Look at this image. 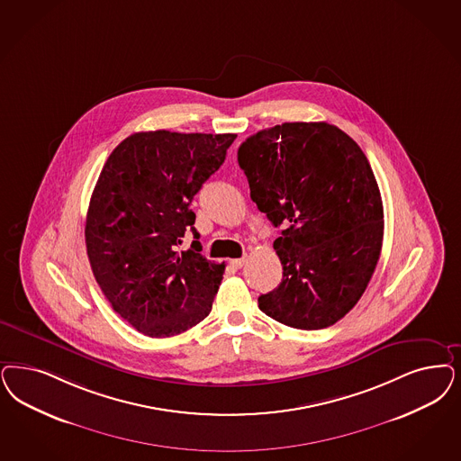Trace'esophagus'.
<instances>
[{
  "mask_svg": "<svg viewBox=\"0 0 461 461\" xmlns=\"http://www.w3.org/2000/svg\"><path fill=\"white\" fill-rule=\"evenodd\" d=\"M245 264H247V258H245V257H243V258H233V260H230V266H231L233 269H241Z\"/></svg>",
  "mask_w": 461,
  "mask_h": 461,
  "instance_id": "1",
  "label": "esophagus"
}]
</instances>
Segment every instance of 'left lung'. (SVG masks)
I'll return each mask as SVG.
<instances>
[{
  "label": "left lung",
  "instance_id": "left-lung-1",
  "mask_svg": "<svg viewBox=\"0 0 461 461\" xmlns=\"http://www.w3.org/2000/svg\"><path fill=\"white\" fill-rule=\"evenodd\" d=\"M250 197L274 226L283 281L258 296L276 321L318 330L346 317L376 269L383 203L363 149L327 122H285L239 148Z\"/></svg>",
  "mask_w": 461,
  "mask_h": 461
}]
</instances>
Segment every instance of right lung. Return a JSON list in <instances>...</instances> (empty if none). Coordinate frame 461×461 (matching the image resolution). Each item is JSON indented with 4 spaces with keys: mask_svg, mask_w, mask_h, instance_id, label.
I'll use <instances>...</instances> for the list:
<instances>
[{
    "mask_svg": "<svg viewBox=\"0 0 461 461\" xmlns=\"http://www.w3.org/2000/svg\"><path fill=\"white\" fill-rule=\"evenodd\" d=\"M237 134L170 132L126 138L105 161L90 199L85 241L112 308L148 337H172L209 315L224 264L178 252L194 228L192 199L226 158Z\"/></svg>",
    "mask_w": 461,
    "mask_h": 461,
    "instance_id": "add662e5",
    "label": "right lung"
}]
</instances>
